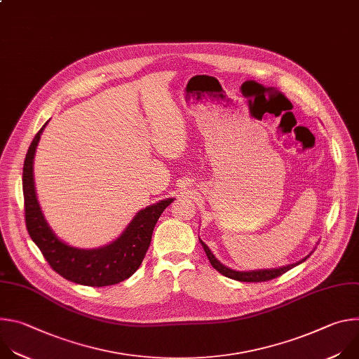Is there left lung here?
Wrapping results in <instances>:
<instances>
[{"label": "left lung", "instance_id": "1", "mask_svg": "<svg viewBox=\"0 0 359 359\" xmlns=\"http://www.w3.org/2000/svg\"><path fill=\"white\" fill-rule=\"evenodd\" d=\"M198 240H200V238H198ZM200 243H201V245H203L204 252H206V255H208V259H209L210 264H212L220 274H223L224 277H229V278H231V280L241 281V283H262V281H269V280L277 278V277H280L281 274L287 273L288 270L294 269L295 266L304 263V262L311 255V252H310V254L306 255V257H304L302 260H299V262H297V263H292V264H288V266L278 267V269H262V270H251V271H236V270L229 269L227 266L222 264V263L215 257V254L212 252V250H210L206 244H204L201 240H200Z\"/></svg>", "mask_w": 359, "mask_h": 359}]
</instances>
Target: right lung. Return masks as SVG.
<instances>
[{"label":"right lung","mask_w":359,"mask_h":359,"mask_svg":"<svg viewBox=\"0 0 359 359\" xmlns=\"http://www.w3.org/2000/svg\"><path fill=\"white\" fill-rule=\"evenodd\" d=\"M48 122L35 135L27 151L22 170V190L27 230L49 263L68 281L107 287L129 278L142 264L150 245L151 233L161 215L175 198H165L139 210L126 229L109 244L97 248H78L62 241L49 227L38 203L34 182V158Z\"/></svg>","instance_id":"obj_1"}]
</instances>
